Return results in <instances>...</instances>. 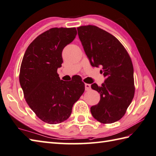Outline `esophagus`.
<instances>
[{"label":"esophagus","mask_w":156,"mask_h":156,"mask_svg":"<svg viewBox=\"0 0 156 156\" xmlns=\"http://www.w3.org/2000/svg\"><path fill=\"white\" fill-rule=\"evenodd\" d=\"M90 84H85V90H89L90 89Z\"/></svg>","instance_id":"1"}]
</instances>
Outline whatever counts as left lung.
<instances>
[{
	"instance_id": "1",
	"label": "left lung",
	"mask_w": 156,
	"mask_h": 156,
	"mask_svg": "<svg viewBox=\"0 0 156 156\" xmlns=\"http://www.w3.org/2000/svg\"><path fill=\"white\" fill-rule=\"evenodd\" d=\"M77 30L90 65L101 66L105 78L101 87L91 84L100 94L98 104L90 108L91 114L101 123L115 122L123 117L135 94L132 61L124 46L109 32L91 25Z\"/></svg>"
}]
</instances>
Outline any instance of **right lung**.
Returning a JSON list of instances; mask_svg holds the SVG:
<instances>
[{
    "mask_svg": "<svg viewBox=\"0 0 156 156\" xmlns=\"http://www.w3.org/2000/svg\"><path fill=\"white\" fill-rule=\"evenodd\" d=\"M75 27H54L31 42L21 62L20 83L30 108L41 120L50 124L62 122L83 94L84 83L60 80L57 69L63 63L62 51L74 41Z\"/></svg>",
    "mask_w": 156,
    "mask_h": 156,
    "instance_id": "1",
    "label": "right lung"
}]
</instances>
